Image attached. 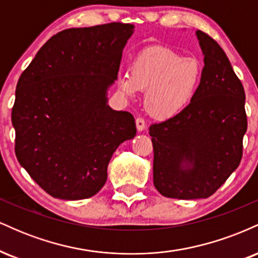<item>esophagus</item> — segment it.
I'll return each mask as SVG.
<instances>
[{"mask_svg":"<svg viewBox=\"0 0 258 258\" xmlns=\"http://www.w3.org/2000/svg\"><path fill=\"white\" fill-rule=\"evenodd\" d=\"M136 126H137V130L139 132L144 131L146 130V121L142 119V117H137L136 119Z\"/></svg>","mask_w":258,"mask_h":258,"instance_id":"obj_1","label":"esophagus"}]
</instances>
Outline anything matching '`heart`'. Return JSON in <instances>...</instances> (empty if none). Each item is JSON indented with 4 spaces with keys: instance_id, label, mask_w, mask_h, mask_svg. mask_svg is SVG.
<instances>
[{
    "instance_id": "b5f03b06",
    "label": "heart",
    "mask_w": 258,
    "mask_h": 258,
    "mask_svg": "<svg viewBox=\"0 0 258 258\" xmlns=\"http://www.w3.org/2000/svg\"><path fill=\"white\" fill-rule=\"evenodd\" d=\"M203 70L194 58L183 57L166 47H149L133 59L130 74L117 75V86L127 97L147 90L144 105L158 119L182 112L199 88Z\"/></svg>"
}]
</instances>
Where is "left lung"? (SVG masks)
Returning a JSON list of instances; mask_svg holds the SVG:
<instances>
[{"label": "left lung", "mask_w": 258, "mask_h": 258, "mask_svg": "<svg viewBox=\"0 0 258 258\" xmlns=\"http://www.w3.org/2000/svg\"><path fill=\"white\" fill-rule=\"evenodd\" d=\"M204 68L189 105L149 127L154 185L173 199H205L236 170L247 130L245 91L228 57L212 37L198 30Z\"/></svg>", "instance_id": "obj_1"}]
</instances>
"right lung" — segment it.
<instances>
[{"mask_svg": "<svg viewBox=\"0 0 258 258\" xmlns=\"http://www.w3.org/2000/svg\"><path fill=\"white\" fill-rule=\"evenodd\" d=\"M133 29L122 23L67 29L20 75L12 109L16 155L53 198L98 193L112 154L136 136L132 114L112 110L106 98Z\"/></svg>", "mask_w": 258, "mask_h": 258, "instance_id": "obj_1", "label": "right lung"}]
</instances>
